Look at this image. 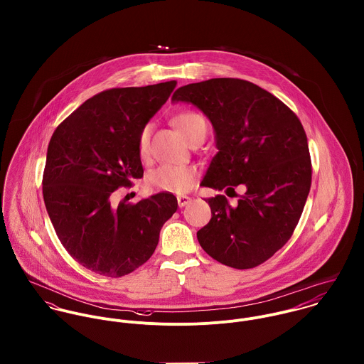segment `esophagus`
Returning <instances> with one entry per match:
<instances>
[{
  "instance_id": "obj_1",
  "label": "esophagus",
  "mask_w": 364,
  "mask_h": 364,
  "mask_svg": "<svg viewBox=\"0 0 364 364\" xmlns=\"http://www.w3.org/2000/svg\"><path fill=\"white\" fill-rule=\"evenodd\" d=\"M191 202H192V199L189 196H178V206L179 208H185Z\"/></svg>"
}]
</instances>
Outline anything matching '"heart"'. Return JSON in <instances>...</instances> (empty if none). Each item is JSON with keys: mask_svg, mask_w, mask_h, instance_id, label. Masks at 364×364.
<instances>
[{"mask_svg": "<svg viewBox=\"0 0 364 364\" xmlns=\"http://www.w3.org/2000/svg\"><path fill=\"white\" fill-rule=\"evenodd\" d=\"M173 124L181 130L186 140L192 144L200 137H206L208 126L202 114L193 110H183L173 116ZM139 156L141 159L149 156L150 127L144 126L137 139ZM198 181V169L192 165H161L147 176V185L156 192L185 193L189 192Z\"/></svg>", "mask_w": 364, "mask_h": 364, "instance_id": "b5f03b06", "label": "heart"}]
</instances>
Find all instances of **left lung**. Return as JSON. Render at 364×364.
I'll list each match as a JSON object with an SVG mask.
<instances>
[{"label": "left lung", "instance_id": "1", "mask_svg": "<svg viewBox=\"0 0 364 364\" xmlns=\"http://www.w3.org/2000/svg\"><path fill=\"white\" fill-rule=\"evenodd\" d=\"M173 102L198 106L215 132L202 186L245 193L231 206L208 198L211 218L198 231L213 259L251 269L272 258L293 235L311 188L307 136L296 113L270 92L240 78H211L181 87Z\"/></svg>", "mask_w": 364, "mask_h": 364}]
</instances>
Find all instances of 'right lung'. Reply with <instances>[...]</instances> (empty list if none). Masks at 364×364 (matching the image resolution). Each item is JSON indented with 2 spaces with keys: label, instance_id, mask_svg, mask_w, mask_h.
Returning <instances> with one entry per match:
<instances>
[{
  "label": "right lung",
  "instance_id": "right-lung-1",
  "mask_svg": "<svg viewBox=\"0 0 364 364\" xmlns=\"http://www.w3.org/2000/svg\"><path fill=\"white\" fill-rule=\"evenodd\" d=\"M176 81L106 90L87 100L53 133L43 172V199L65 251L107 277L132 273L151 258L164 223L178 208L161 192L136 205L110 196L143 178L137 139L166 102Z\"/></svg>",
  "mask_w": 364,
  "mask_h": 364
}]
</instances>
